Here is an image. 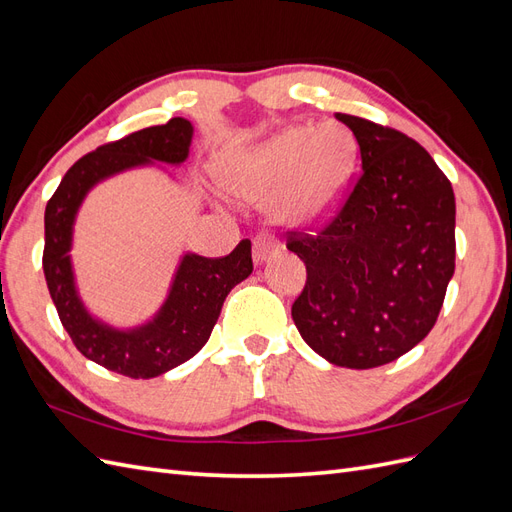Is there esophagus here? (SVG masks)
I'll return each mask as SVG.
<instances>
[{"instance_id":"1","label":"esophagus","mask_w":512,"mask_h":512,"mask_svg":"<svg viewBox=\"0 0 512 512\" xmlns=\"http://www.w3.org/2000/svg\"><path fill=\"white\" fill-rule=\"evenodd\" d=\"M279 251V244L274 242L268 235H257L253 240V257L255 261H266L270 255Z\"/></svg>"}]
</instances>
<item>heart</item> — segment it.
Instances as JSON below:
<instances>
[{
  "label": "heart",
  "mask_w": 512,
  "mask_h": 512,
  "mask_svg": "<svg viewBox=\"0 0 512 512\" xmlns=\"http://www.w3.org/2000/svg\"><path fill=\"white\" fill-rule=\"evenodd\" d=\"M355 153V136L342 123L294 125L248 155L231 173V186L246 199L279 192L274 209L281 220L316 225L331 214Z\"/></svg>",
  "instance_id": "heart-1"
}]
</instances>
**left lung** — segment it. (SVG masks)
Instances as JSON below:
<instances>
[{
	"label": "left lung",
	"mask_w": 512,
	"mask_h": 512,
	"mask_svg": "<svg viewBox=\"0 0 512 512\" xmlns=\"http://www.w3.org/2000/svg\"><path fill=\"white\" fill-rule=\"evenodd\" d=\"M355 134L361 170L316 233L287 231L307 281L292 318L320 357L378 368L435 326L454 274V190L430 153L402 131L335 114Z\"/></svg>",
	"instance_id": "obj_1"
}]
</instances>
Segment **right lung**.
I'll use <instances>...</instances> for the list:
<instances>
[{"instance_id":"add662e5","label":"right lung","mask_w":512,"mask_h":512,"mask_svg":"<svg viewBox=\"0 0 512 512\" xmlns=\"http://www.w3.org/2000/svg\"><path fill=\"white\" fill-rule=\"evenodd\" d=\"M190 140V121L177 116L166 125L101 144L67 170L45 207L43 270L64 331L86 359L129 378L160 376L205 346L227 294L253 272L251 242L242 240L225 257H183L160 316L142 329L121 333L90 318L75 294L67 255L73 218L99 179L149 160L179 164L188 157Z\"/></svg>"}]
</instances>
